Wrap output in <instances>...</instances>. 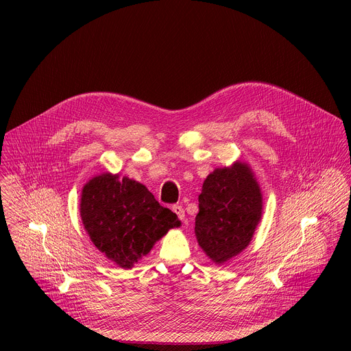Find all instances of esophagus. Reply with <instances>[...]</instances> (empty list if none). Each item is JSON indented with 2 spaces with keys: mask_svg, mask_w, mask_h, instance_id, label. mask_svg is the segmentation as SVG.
Listing matches in <instances>:
<instances>
[{
  "mask_svg": "<svg viewBox=\"0 0 351 351\" xmlns=\"http://www.w3.org/2000/svg\"><path fill=\"white\" fill-rule=\"evenodd\" d=\"M172 210H173V213L179 217L180 221H184V210H183L182 206H173Z\"/></svg>",
  "mask_w": 351,
  "mask_h": 351,
  "instance_id": "1",
  "label": "esophagus"
}]
</instances>
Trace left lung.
Instances as JSON below:
<instances>
[{"label":"left lung","instance_id":"1","mask_svg":"<svg viewBox=\"0 0 351 351\" xmlns=\"http://www.w3.org/2000/svg\"><path fill=\"white\" fill-rule=\"evenodd\" d=\"M263 215V194L245 162L217 168L198 195L195 237L204 253L223 264L250 244Z\"/></svg>","mask_w":351,"mask_h":351}]
</instances>
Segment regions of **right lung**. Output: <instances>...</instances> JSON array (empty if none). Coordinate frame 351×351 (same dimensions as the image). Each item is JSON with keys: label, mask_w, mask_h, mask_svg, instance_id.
<instances>
[{"label": "right lung", "mask_w": 351, "mask_h": 351, "mask_svg": "<svg viewBox=\"0 0 351 351\" xmlns=\"http://www.w3.org/2000/svg\"><path fill=\"white\" fill-rule=\"evenodd\" d=\"M80 217L93 244L125 269L152 252L169 229L180 226L178 215L144 184L108 172L84 184Z\"/></svg>", "instance_id": "right-lung-1"}]
</instances>
